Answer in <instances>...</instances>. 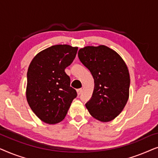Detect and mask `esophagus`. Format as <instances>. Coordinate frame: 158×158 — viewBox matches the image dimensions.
I'll return each mask as SVG.
<instances>
[{"label":"esophagus","instance_id":"esophagus-1","mask_svg":"<svg viewBox=\"0 0 158 158\" xmlns=\"http://www.w3.org/2000/svg\"><path fill=\"white\" fill-rule=\"evenodd\" d=\"M82 93V89H77V94L78 95V96H80V95Z\"/></svg>","mask_w":158,"mask_h":158}]
</instances>
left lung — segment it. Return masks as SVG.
I'll use <instances>...</instances> for the list:
<instances>
[{
    "instance_id": "obj_1",
    "label": "left lung",
    "mask_w": 158,
    "mask_h": 158,
    "mask_svg": "<svg viewBox=\"0 0 158 158\" xmlns=\"http://www.w3.org/2000/svg\"><path fill=\"white\" fill-rule=\"evenodd\" d=\"M77 55L94 80L91 99L85 106L96 119L111 122L119 115L129 99L128 68L116 51L105 45L86 46Z\"/></svg>"
}]
</instances>
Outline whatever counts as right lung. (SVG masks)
I'll return each mask as SVG.
<instances>
[{
    "mask_svg": "<svg viewBox=\"0 0 158 158\" xmlns=\"http://www.w3.org/2000/svg\"><path fill=\"white\" fill-rule=\"evenodd\" d=\"M77 47L57 44L34 56L27 71L26 96L30 108L43 122L55 124L64 119L76 90L70 87L64 69L76 56Z\"/></svg>",
    "mask_w": 158,
    "mask_h": 158,
    "instance_id": "obj_1",
    "label": "right lung"
}]
</instances>
